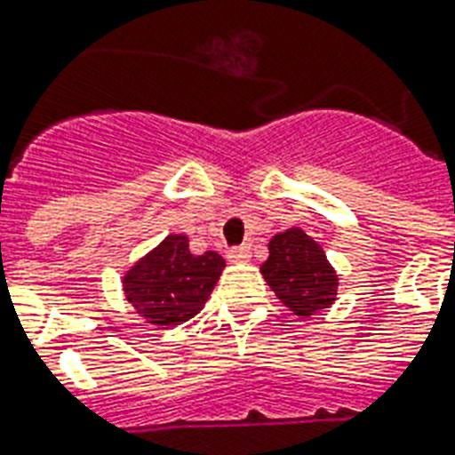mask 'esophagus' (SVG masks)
<instances>
[{
  "instance_id": "esophagus-1",
  "label": "esophagus",
  "mask_w": 455,
  "mask_h": 455,
  "mask_svg": "<svg viewBox=\"0 0 455 455\" xmlns=\"http://www.w3.org/2000/svg\"><path fill=\"white\" fill-rule=\"evenodd\" d=\"M249 256H251V249H249L247 244H242V247L228 249V259H230L232 264H240V261H249Z\"/></svg>"
}]
</instances>
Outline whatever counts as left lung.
I'll return each instance as SVG.
<instances>
[{
	"label": "left lung",
	"mask_w": 455,
	"mask_h": 455,
	"mask_svg": "<svg viewBox=\"0 0 455 455\" xmlns=\"http://www.w3.org/2000/svg\"><path fill=\"white\" fill-rule=\"evenodd\" d=\"M261 273L275 297L297 316H312L336 302V271L323 249L299 228L280 232L268 242Z\"/></svg>",
	"instance_id": "1"
}]
</instances>
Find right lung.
<instances>
[{
    "mask_svg": "<svg viewBox=\"0 0 455 455\" xmlns=\"http://www.w3.org/2000/svg\"><path fill=\"white\" fill-rule=\"evenodd\" d=\"M223 268L220 254H191L184 235H167L126 271L124 295L150 326H177L204 309Z\"/></svg>",
    "mask_w": 455,
    "mask_h": 455,
    "instance_id": "obj_1",
    "label": "right lung"
}]
</instances>
